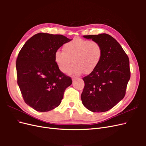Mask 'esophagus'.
<instances>
[{
	"label": "esophagus",
	"instance_id": "obj_1",
	"mask_svg": "<svg viewBox=\"0 0 146 146\" xmlns=\"http://www.w3.org/2000/svg\"><path fill=\"white\" fill-rule=\"evenodd\" d=\"M76 78H77V77H74V76H72V79L73 80H76Z\"/></svg>",
	"mask_w": 146,
	"mask_h": 146
}]
</instances>
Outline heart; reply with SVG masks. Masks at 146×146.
I'll return each instance as SVG.
<instances>
[{"label": "heart", "instance_id": "b5f03b06", "mask_svg": "<svg viewBox=\"0 0 146 146\" xmlns=\"http://www.w3.org/2000/svg\"><path fill=\"white\" fill-rule=\"evenodd\" d=\"M63 51L55 52V62L63 73H67L73 63L71 72L88 74L98 67L103 58V48L96 41L75 38L65 43Z\"/></svg>", "mask_w": 146, "mask_h": 146}]
</instances>
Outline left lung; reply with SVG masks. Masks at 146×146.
Returning a JSON list of instances; mask_svg holds the SVG:
<instances>
[{
	"mask_svg": "<svg viewBox=\"0 0 146 146\" xmlns=\"http://www.w3.org/2000/svg\"><path fill=\"white\" fill-rule=\"evenodd\" d=\"M103 48V58L93 72L83 77L81 95L83 105L92 112H105L114 107L125 95L130 78L129 57L119 43L110 35H85Z\"/></svg>",
	"mask_w": 146,
	"mask_h": 146,
	"instance_id": "8db88e82",
	"label": "left lung"
}]
</instances>
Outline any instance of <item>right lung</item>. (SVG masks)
<instances>
[{"label":"right lung","instance_id":"right-lung-1","mask_svg":"<svg viewBox=\"0 0 146 146\" xmlns=\"http://www.w3.org/2000/svg\"><path fill=\"white\" fill-rule=\"evenodd\" d=\"M69 39L61 35L39 33L30 38L16 60L17 82L25 102L34 110L46 112L61 104L72 79L61 72L54 54Z\"/></svg>","mask_w":146,"mask_h":146}]
</instances>
